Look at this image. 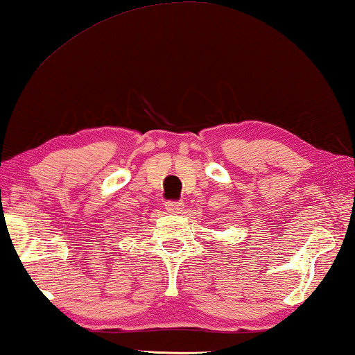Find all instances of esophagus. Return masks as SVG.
Instances as JSON below:
<instances>
[{
    "label": "esophagus",
    "instance_id": "1",
    "mask_svg": "<svg viewBox=\"0 0 355 355\" xmlns=\"http://www.w3.org/2000/svg\"><path fill=\"white\" fill-rule=\"evenodd\" d=\"M183 208H184V203L183 202H175V200H169V202H166V209L169 213H172V214H178V213H182L183 211Z\"/></svg>",
    "mask_w": 355,
    "mask_h": 355
}]
</instances>
